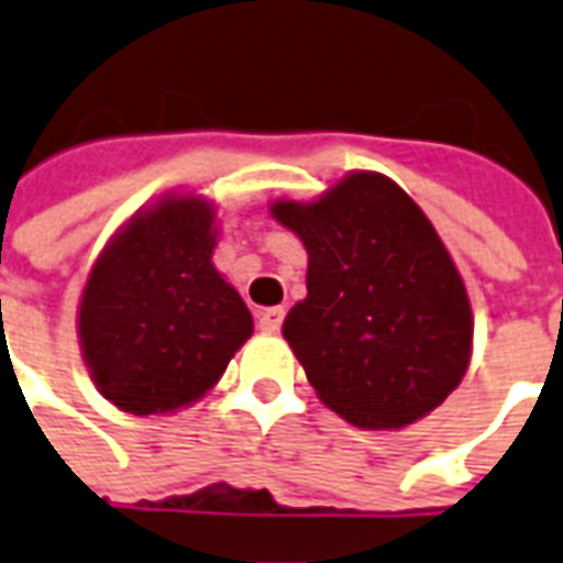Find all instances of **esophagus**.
Returning a JSON list of instances; mask_svg holds the SVG:
<instances>
[{
	"label": "esophagus",
	"mask_w": 563,
	"mask_h": 563,
	"mask_svg": "<svg viewBox=\"0 0 563 563\" xmlns=\"http://www.w3.org/2000/svg\"><path fill=\"white\" fill-rule=\"evenodd\" d=\"M282 320H285V308H264L261 314H257V327L266 335H276L278 329H282Z\"/></svg>",
	"instance_id": "esophagus-1"
}]
</instances>
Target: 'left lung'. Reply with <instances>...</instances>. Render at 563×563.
<instances>
[{
  "label": "left lung",
  "mask_w": 563,
  "mask_h": 563,
  "mask_svg": "<svg viewBox=\"0 0 563 563\" xmlns=\"http://www.w3.org/2000/svg\"><path fill=\"white\" fill-rule=\"evenodd\" d=\"M269 213L308 252V297L282 332L317 397L367 430L433 412L466 374L472 306L421 207L386 175L353 172Z\"/></svg>",
  "instance_id": "1"
}]
</instances>
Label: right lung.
<instances>
[{"instance_id": "1", "label": "right lung", "mask_w": 563, "mask_h": 563, "mask_svg": "<svg viewBox=\"0 0 563 563\" xmlns=\"http://www.w3.org/2000/svg\"><path fill=\"white\" fill-rule=\"evenodd\" d=\"M213 205L168 196L100 252L79 299V346L97 391L133 416L196 404L252 335V314L213 266Z\"/></svg>"}]
</instances>
